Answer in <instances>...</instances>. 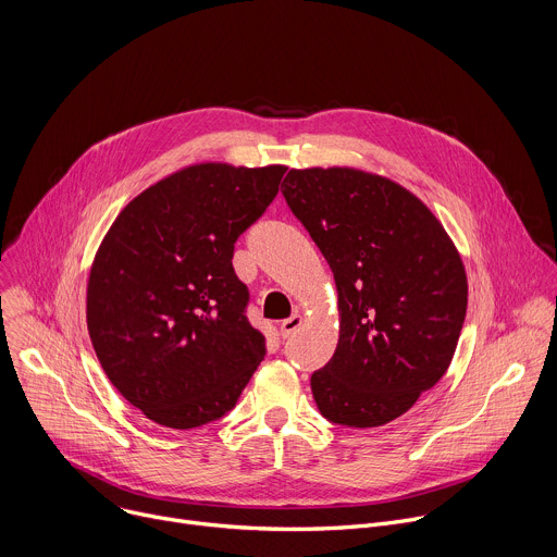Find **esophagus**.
I'll return each instance as SVG.
<instances>
[{"label":"esophagus","instance_id":"esophagus-1","mask_svg":"<svg viewBox=\"0 0 557 557\" xmlns=\"http://www.w3.org/2000/svg\"><path fill=\"white\" fill-rule=\"evenodd\" d=\"M301 324H304V317L301 314H290L288 320H284L282 324H280V333H282V337H290V335H295L299 329H301Z\"/></svg>","mask_w":557,"mask_h":557}]
</instances>
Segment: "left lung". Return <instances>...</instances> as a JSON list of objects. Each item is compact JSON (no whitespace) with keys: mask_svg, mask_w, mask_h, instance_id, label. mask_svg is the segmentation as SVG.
I'll use <instances>...</instances> for the list:
<instances>
[{"mask_svg":"<svg viewBox=\"0 0 557 557\" xmlns=\"http://www.w3.org/2000/svg\"><path fill=\"white\" fill-rule=\"evenodd\" d=\"M282 187L339 293V344L310 376L314 404L335 425H385L449 368L467 312L462 262L432 211L392 181L314 168L290 170Z\"/></svg>","mask_w":557,"mask_h":557,"instance_id":"1","label":"left lung"}]
</instances>
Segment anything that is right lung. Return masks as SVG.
I'll use <instances>...</instances> for the list:
<instances>
[{
	"mask_svg": "<svg viewBox=\"0 0 557 557\" xmlns=\"http://www.w3.org/2000/svg\"><path fill=\"white\" fill-rule=\"evenodd\" d=\"M286 168H187L114 220L88 282L95 352L149 421L194 430L222 419L267 355L233 249L280 189Z\"/></svg>",
	"mask_w": 557,
	"mask_h": 557,
	"instance_id": "obj_1",
	"label": "right lung"
}]
</instances>
